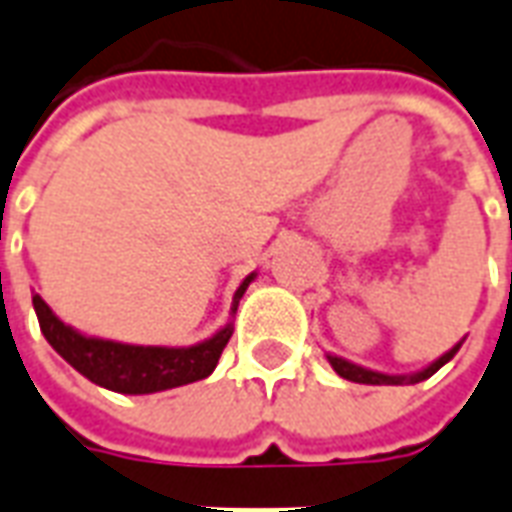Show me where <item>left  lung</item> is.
<instances>
[{"mask_svg":"<svg viewBox=\"0 0 512 512\" xmlns=\"http://www.w3.org/2000/svg\"><path fill=\"white\" fill-rule=\"evenodd\" d=\"M466 340V337H463ZM455 343L447 351V354H441L439 359H433L428 367H422V370H417V373H408V376H389V373H381V370H370V367H362L356 365V362H348V359H343V356L337 354H326V359H329V365H332V370L337 373V376H343L345 381H354V384H373V386H406V384H419V381H425V378H430L436 370H441V367L450 362L452 356L458 354V348L463 345Z\"/></svg>","mask_w":512,"mask_h":512,"instance_id":"obj_1","label":"left lung"}]
</instances>
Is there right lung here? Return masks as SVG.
Instances as JSON below:
<instances>
[{
    "label": "right lung",
    "instance_id": "add662e5",
    "mask_svg": "<svg viewBox=\"0 0 512 512\" xmlns=\"http://www.w3.org/2000/svg\"><path fill=\"white\" fill-rule=\"evenodd\" d=\"M255 271L238 285L230 315L238 310V301L255 282ZM32 307L38 315L40 332L57 354L79 370L93 384L120 395H153L175 386L194 384L208 378L219 365L224 345L233 337V321H227L208 340L194 345H131L82 334L62 323L38 293H32Z\"/></svg>",
    "mask_w": 512,
    "mask_h": 512
}]
</instances>
